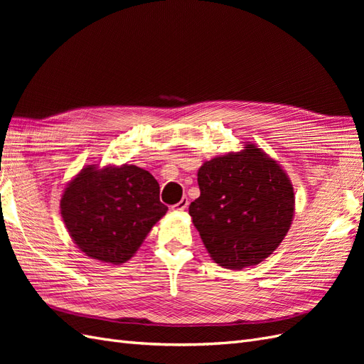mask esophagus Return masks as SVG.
<instances>
[{
	"label": "esophagus",
	"instance_id": "obj_1",
	"mask_svg": "<svg viewBox=\"0 0 364 364\" xmlns=\"http://www.w3.org/2000/svg\"><path fill=\"white\" fill-rule=\"evenodd\" d=\"M188 199H186V197H182V199H181V202H178V203H176V205H173L171 206V209H173V211H185V209L186 208H188Z\"/></svg>",
	"mask_w": 364,
	"mask_h": 364
}]
</instances>
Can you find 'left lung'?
<instances>
[{
  "label": "left lung",
  "mask_w": 364,
  "mask_h": 364,
  "mask_svg": "<svg viewBox=\"0 0 364 364\" xmlns=\"http://www.w3.org/2000/svg\"><path fill=\"white\" fill-rule=\"evenodd\" d=\"M200 196L190 215L218 266H257L278 249L294 215L291 181L281 165L247 142L205 161L197 171Z\"/></svg>",
  "instance_id": "left-lung-1"
}]
</instances>
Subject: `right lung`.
<instances>
[{
	"instance_id": "obj_1",
	"label": "right lung",
	"mask_w": 364,
	"mask_h": 364,
	"mask_svg": "<svg viewBox=\"0 0 364 364\" xmlns=\"http://www.w3.org/2000/svg\"><path fill=\"white\" fill-rule=\"evenodd\" d=\"M168 211L159 183L136 165H86L65 186L60 214L75 246L107 264L135 255L151 228Z\"/></svg>"
}]
</instances>
